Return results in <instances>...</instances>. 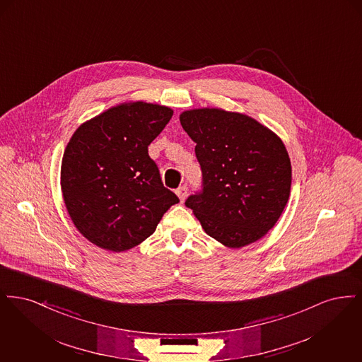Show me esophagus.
<instances>
[{
    "label": "esophagus",
    "mask_w": 362,
    "mask_h": 362,
    "mask_svg": "<svg viewBox=\"0 0 362 362\" xmlns=\"http://www.w3.org/2000/svg\"><path fill=\"white\" fill-rule=\"evenodd\" d=\"M187 191H189V187H187V186H180L179 189H176V195L179 197L180 202H183V201L186 199V197H187Z\"/></svg>",
    "instance_id": "obj_1"
}]
</instances>
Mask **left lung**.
I'll return each mask as SVG.
<instances>
[{"instance_id": "1", "label": "left lung", "mask_w": 362, "mask_h": 362, "mask_svg": "<svg viewBox=\"0 0 362 362\" xmlns=\"http://www.w3.org/2000/svg\"><path fill=\"white\" fill-rule=\"evenodd\" d=\"M197 144L202 189L186 199L207 235L229 248L263 238L291 194L292 165L281 138L248 115L221 108L180 114Z\"/></svg>"}]
</instances>
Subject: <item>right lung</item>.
Segmentation results:
<instances>
[{
    "label": "right lung",
    "mask_w": 362,
    "mask_h": 362,
    "mask_svg": "<svg viewBox=\"0 0 362 362\" xmlns=\"http://www.w3.org/2000/svg\"><path fill=\"white\" fill-rule=\"evenodd\" d=\"M173 115L165 105L119 104L83 123L70 138L61 189L73 224L90 243L114 252L130 250L179 202L148 155Z\"/></svg>",
    "instance_id": "add662e5"
}]
</instances>
